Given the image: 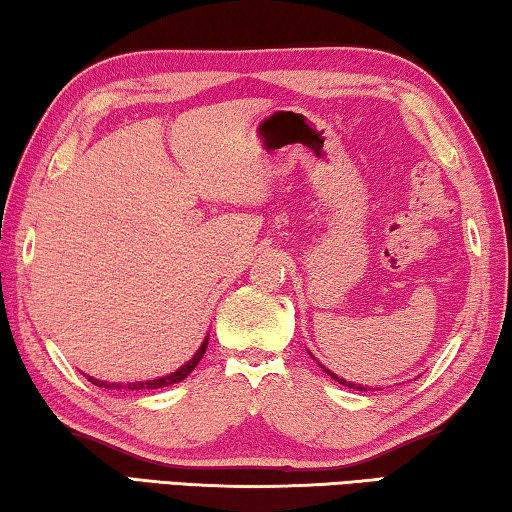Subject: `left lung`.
<instances>
[{
	"instance_id": "left-lung-1",
	"label": "left lung",
	"mask_w": 512,
	"mask_h": 512,
	"mask_svg": "<svg viewBox=\"0 0 512 512\" xmlns=\"http://www.w3.org/2000/svg\"><path fill=\"white\" fill-rule=\"evenodd\" d=\"M325 372H327V375L329 377H332V379H336V381H339V384H343V386H350V388H354V391H370V386L366 388V386H361V384H352V381H345V379H341V377H336L334 375V372H329L327 368H323Z\"/></svg>"
}]
</instances>
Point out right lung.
<instances>
[{
    "label": "right lung",
    "instance_id": "right-lung-1",
    "mask_svg": "<svg viewBox=\"0 0 512 512\" xmlns=\"http://www.w3.org/2000/svg\"><path fill=\"white\" fill-rule=\"evenodd\" d=\"M207 341H210V336H205V341L201 343V348L196 350V354L192 359H189L185 366H180L176 372H171V375H167V377H160V379H149V381H133V384H108V381H101V379H94V377H88V381H92L94 386H99V388H110V391H153V388H164V386H171V384H178V381H183L189 372H192L196 366H198V361L203 359V354H205V350H207Z\"/></svg>",
    "mask_w": 512,
    "mask_h": 512
}]
</instances>
